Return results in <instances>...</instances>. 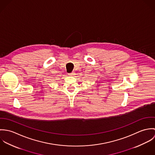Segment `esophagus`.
Instances as JSON below:
<instances>
[{
    "instance_id": "34e87169",
    "label": "esophagus",
    "mask_w": 155,
    "mask_h": 155,
    "mask_svg": "<svg viewBox=\"0 0 155 155\" xmlns=\"http://www.w3.org/2000/svg\"><path fill=\"white\" fill-rule=\"evenodd\" d=\"M74 74V72H71V73H68V75H70V76H73Z\"/></svg>"
}]
</instances>
